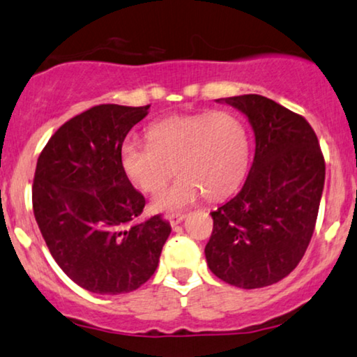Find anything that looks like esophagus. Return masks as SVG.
<instances>
[{
  "instance_id": "34e87169",
  "label": "esophagus",
  "mask_w": 357,
  "mask_h": 357,
  "mask_svg": "<svg viewBox=\"0 0 357 357\" xmlns=\"http://www.w3.org/2000/svg\"><path fill=\"white\" fill-rule=\"evenodd\" d=\"M183 218H185V215H170L169 216V223L172 225V226H177V225H180L183 221Z\"/></svg>"
}]
</instances>
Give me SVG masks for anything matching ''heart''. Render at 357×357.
Returning a JSON list of instances; mask_svg holds the SVG:
<instances>
[{
	"label": "heart",
	"mask_w": 357,
	"mask_h": 357,
	"mask_svg": "<svg viewBox=\"0 0 357 357\" xmlns=\"http://www.w3.org/2000/svg\"><path fill=\"white\" fill-rule=\"evenodd\" d=\"M149 142L128 137L121 146V165L128 178L142 192L160 190L174 170L172 187L152 198V210L170 213L197 202L203 192L216 200L233 193L249 164L246 126L234 113L169 116L152 124ZM176 167L174 168L173 165Z\"/></svg>",
	"instance_id": "heart-1"
}]
</instances>
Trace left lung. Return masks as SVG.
Here are the masks:
<instances>
[{
	"label": "left lung",
	"instance_id": "obj_1",
	"mask_svg": "<svg viewBox=\"0 0 357 357\" xmlns=\"http://www.w3.org/2000/svg\"><path fill=\"white\" fill-rule=\"evenodd\" d=\"M246 114L256 152L243 188L211 211L210 271L239 289L290 274L307 251L325 185V159L307 119L261 95L221 98Z\"/></svg>",
	"mask_w": 357,
	"mask_h": 357
}]
</instances>
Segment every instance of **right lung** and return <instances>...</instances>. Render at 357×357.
Instances as JSON below:
<instances>
[{"label": "right lung", "mask_w": 357, "mask_h": 357, "mask_svg": "<svg viewBox=\"0 0 357 357\" xmlns=\"http://www.w3.org/2000/svg\"><path fill=\"white\" fill-rule=\"evenodd\" d=\"M147 106L100 105L62 124L37 159L32 208L50 254L82 289L128 294L159 266L170 225L139 221L146 200L121 165V146Z\"/></svg>", "instance_id": "right-lung-1"}]
</instances>
